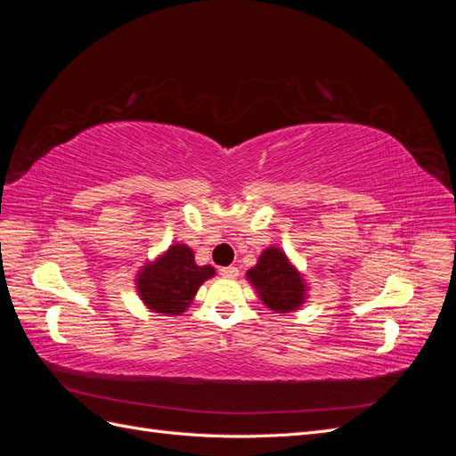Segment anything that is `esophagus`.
I'll list each match as a JSON object with an SVG mask.
<instances>
[{"instance_id": "esophagus-1", "label": "esophagus", "mask_w": 456, "mask_h": 456, "mask_svg": "<svg viewBox=\"0 0 456 456\" xmlns=\"http://www.w3.org/2000/svg\"><path fill=\"white\" fill-rule=\"evenodd\" d=\"M218 273L223 275V278H232L233 280V278H238V275H240V270L236 266H223L218 270Z\"/></svg>"}]
</instances>
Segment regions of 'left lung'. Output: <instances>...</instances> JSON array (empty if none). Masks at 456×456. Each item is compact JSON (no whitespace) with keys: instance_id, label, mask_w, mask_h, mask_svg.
Listing matches in <instances>:
<instances>
[{"instance_id":"obj_1","label":"left lung","mask_w":456,"mask_h":456,"mask_svg":"<svg viewBox=\"0 0 456 456\" xmlns=\"http://www.w3.org/2000/svg\"><path fill=\"white\" fill-rule=\"evenodd\" d=\"M262 302L278 314L297 310L305 300V280L289 265L285 253L270 247L260 255L256 266L247 272Z\"/></svg>"}]
</instances>
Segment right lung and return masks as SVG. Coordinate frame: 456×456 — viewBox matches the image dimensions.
I'll return each mask as SVG.
<instances>
[{"instance_id":"right-lung-1","label":"right lung","mask_w":456,"mask_h":456,"mask_svg":"<svg viewBox=\"0 0 456 456\" xmlns=\"http://www.w3.org/2000/svg\"><path fill=\"white\" fill-rule=\"evenodd\" d=\"M213 275V266H198L194 251L178 243L141 270L136 289L150 310L176 315L188 308L200 285Z\"/></svg>"}]
</instances>
